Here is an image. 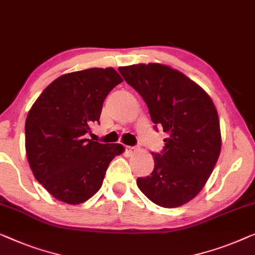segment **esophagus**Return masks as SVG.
Instances as JSON below:
<instances>
[{
    "label": "esophagus",
    "mask_w": 255,
    "mask_h": 255,
    "mask_svg": "<svg viewBox=\"0 0 255 255\" xmlns=\"http://www.w3.org/2000/svg\"><path fill=\"white\" fill-rule=\"evenodd\" d=\"M136 150H138V148H136V147H131V146H128L127 147V152L130 154V155H132V154H134Z\"/></svg>",
    "instance_id": "obj_1"
}]
</instances>
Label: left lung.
<instances>
[{
    "instance_id": "8db88e82",
    "label": "left lung",
    "mask_w": 255,
    "mask_h": 255,
    "mask_svg": "<svg viewBox=\"0 0 255 255\" xmlns=\"http://www.w3.org/2000/svg\"><path fill=\"white\" fill-rule=\"evenodd\" d=\"M119 71L141 95L153 123L168 134L163 150L152 153L153 172L136 178V185L154 204L179 207L202 190L220 156L215 106L198 84L168 65L133 64Z\"/></svg>"
}]
</instances>
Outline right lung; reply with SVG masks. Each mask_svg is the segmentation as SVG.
<instances>
[{
	"label": "right lung",
	"mask_w": 255,
	"mask_h": 255,
	"mask_svg": "<svg viewBox=\"0 0 255 255\" xmlns=\"http://www.w3.org/2000/svg\"><path fill=\"white\" fill-rule=\"evenodd\" d=\"M122 82L113 68L66 73L48 85L29 109L25 123L29 167L57 200L78 205L93 197L110 162L124 152L121 143L86 138L91 125L100 121L106 97Z\"/></svg>",
	"instance_id": "right-lung-1"
}]
</instances>
